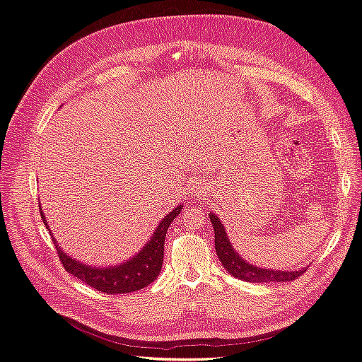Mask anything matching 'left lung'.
I'll use <instances>...</instances> for the list:
<instances>
[{
  "instance_id": "obj_1",
  "label": "left lung",
  "mask_w": 362,
  "mask_h": 362,
  "mask_svg": "<svg viewBox=\"0 0 362 362\" xmlns=\"http://www.w3.org/2000/svg\"><path fill=\"white\" fill-rule=\"evenodd\" d=\"M210 221L214 229V247L217 257L231 276L246 282H287L299 278L306 270V267L298 270H272L250 264L233 247L221 218L214 213H210Z\"/></svg>"
}]
</instances>
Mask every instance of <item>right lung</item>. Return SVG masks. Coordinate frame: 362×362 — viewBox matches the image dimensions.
<instances>
[{"label": "right lung", "mask_w": 362, "mask_h": 362, "mask_svg": "<svg viewBox=\"0 0 362 362\" xmlns=\"http://www.w3.org/2000/svg\"><path fill=\"white\" fill-rule=\"evenodd\" d=\"M39 210L43 218V223H45L51 234L52 242L57 247L62 264L68 273H71L75 278H78L80 281L86 282L87 286H90L92 288L101 293L124 294L137 291L149 286V284L154 282L160 275L164 257V238H166L168 228L173 218L182 211V204L175 206L169 214L161 218V222L156 228L154 234H152L146 245L141 247L134 257H131L129 259L110 267L87 266L84 262L76 261L68 254H64L63 249L57 245V240L54 238L51 233L45 214L42 211V206H39Z\"/></svg>", "instance_id": "add662e5"}]
</instances>
